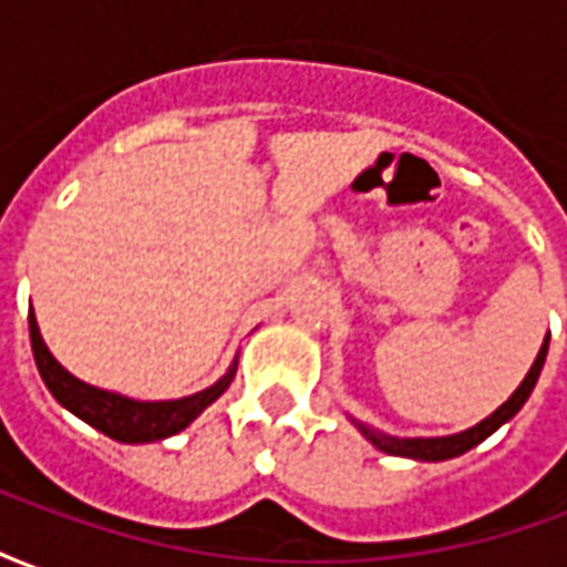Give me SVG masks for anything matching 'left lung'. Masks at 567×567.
<instances>
[{"instance_id":"8db88e82","label":"left lung","mask_w":567,"mask_h":567,"mask_svg":"<svg viewBox=\"0 0 567 567\" xmlns=\"http://www.w3.org/2000/svg\"><path fill=\"white\" fill-rule=\"evenodd\" d=\"M547 346L549 340H544V346H540V352H537L535 358V364L525 373V380L519 382V389H516L492 416L483 419L480 425L467 427L462 434H450V437H392V434H382V431L364 425V422H355V419H352V422H355L358 431H361L377 450L389 452V455H404V458H416V462H446V458H455V455H462V452L474 450L476 443H483L488 434H495L504 422H511V419L523 410V404L528 401V394L535 389L537 377H540V370H544Z\"/></svg>"}]
</instances>
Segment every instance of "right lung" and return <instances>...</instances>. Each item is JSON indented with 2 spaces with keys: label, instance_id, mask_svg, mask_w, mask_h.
Wrapping results in <instances>:
<instances>
[{
  "label": "right lung",
  "instance_id": "right-lung-1",
  "mask_svg": "<svg viewBox=\"0 0 567 567\" xmlns=\"http://www.w3.org/2000/svg\"><path fill=\"white\" fill-rule=\"evenodd\" d=\"M30 343L32 355H35V368L42 373L48 392L54 394L56 401L66 406L69 413H75V416L84 419L91 427L103 431L105 437L121 440V443H154V440L173 437L178 431H185L212 401H218V398L227 392V385L234 382L236 373L234 361L221 380L197 394H187V398H178V401H133V398L105 392V389H96V385H87V382H81L79 377H72V373L48 352V346H44L42 331H39V321L32 316V309Z\"/></svg>",
  "mask_w": 567,
  "mask_h": 567
}]
</instances>
